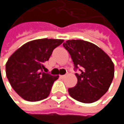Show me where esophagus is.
Wrapping results in <instances>:
<instances>
[{"label":"esophagus","instance_id":"esophagus-1","mask_svg":"<svg viewBox=\"0 0 124 124\" xmlns=\"http://www.w3.org/2000/svg\"><path fill=\"white\" fill-rule=\"evenodd\" d=\"M65 77H66V75H60V78H62V79L64 78Z\"/></svg>","mask_w":124,"mask_h":124}]
</instances>
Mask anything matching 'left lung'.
<instances>
[{"instance_id": "1", "label": "left lung", "mask_w": 124, "mask_h": 124, "mask_svg": "<svg viewBox=\"0 0 124 124\" xmlns=\"http://www.w3.org/2000/svg\"><path fill=\"white\" fill-rule=\"evenodd\" d=\"M70 53L78 83L69 88L70 95L78 101L91 103L108 90L114 77V64L109 56L98 46L83 40H68L63 44Z\"/></svg>"}]
</instances>
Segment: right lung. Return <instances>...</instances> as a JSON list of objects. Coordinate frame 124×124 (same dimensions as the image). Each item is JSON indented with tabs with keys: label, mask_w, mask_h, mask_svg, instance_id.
<instances>
[{
	"label": "right lung",
	"mask_w": 124,
	"mask_h": 124,
	"mask_svg": "<svg viewBox=\"0 0 124 124\" xmlns=\"http://www.w3.org/2000/svg\"><path fill=\"white\" fill-rule=\"evenodd\" d=\"M63 39H41L29 41L18 48L6 64L7 78L13 90L23 99L39 101L47 98L59 76L43 71L53 50Z\"/></svg>",
	"instance_id": "obj_1"
}]
</instances>
